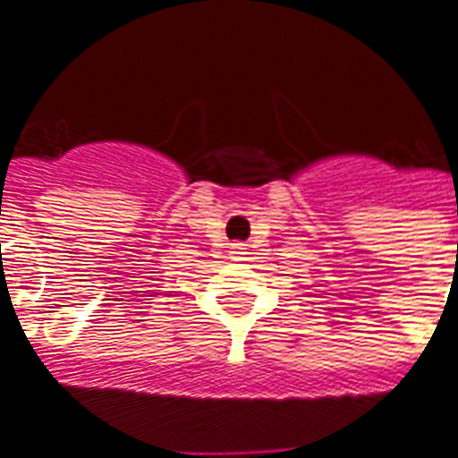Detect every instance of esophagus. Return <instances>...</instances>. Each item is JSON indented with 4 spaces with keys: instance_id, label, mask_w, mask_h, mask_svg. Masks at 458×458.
I'll list each match as a JSON object with an SVG mask.
<instances>
[{
    "instance_id": "1",
    "label": "esophagus",
    "mask_w": 458,
    "mask_h": 458,
    "mask_svg": "<svg viewBox=\"0 0 458 458\" xmlns=\"http://www.w3.org/2000/svg\"><path fill=\"white\" fill-rule=\"evenodd\" d=\"M232 253L233 258H239V260H242V258L246 256V246H243V243H232Z\"/></svg>"
}]
</instances>
